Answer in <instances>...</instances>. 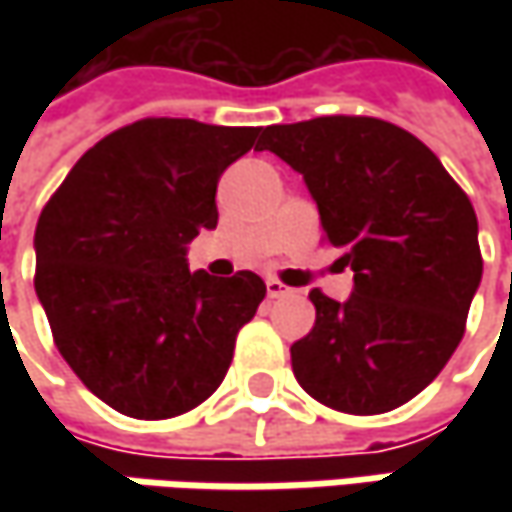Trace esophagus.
<instances>
[{"mask_svg": "<svg viewBox=\"0 0 512 512\" xmlns=\"http://www.w3.org/2000/svg\"><path fill=\"white\" fill-rule=\"evenodd\" d=\"M265 285H267V296H270V299H282V296H290V293H293V287L282 285L279 279H267Z\"/></svg>", "mask_w": 512, "mask_h": 512, "instance_id": "1", "label": "esophagus"}]
</instances>
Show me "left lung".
Returning <instances> with one entry per match:
<instances>
[{
  "mask_svg": "<svg viewBox=\"0 0 512 512\" xmlns=\"http://www.w3.org/2000/svg\"><path fill=\"white\" fill-rule=\"evenodd\" d=\"M302 173L353 293L310 290L316 325L290 347L296 382L353 416L387 413L433 382L482 282L476 210L436 153L370 116L270 125L262 145Z\"/></svg>",
  "mask_w": 512,
  "mask_h": 512,
  "instance_id": "left-lung-1",
  "label": "left lung"
}]
</instances>
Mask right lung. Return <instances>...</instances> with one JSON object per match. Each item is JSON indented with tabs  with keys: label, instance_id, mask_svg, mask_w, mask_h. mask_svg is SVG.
Returning a JSON list of instances; mask_svg holds the SVG:
<instances>
[{
	"label": "right lung",
	"instance_id": "1",
	"mask_svg": "<svg viewBox=\"0 0 512 512\" xmlns=\"http://www.w3.org/2000/svg\"><path fill=\"white\" fill-rule=\"evenodd\" d=\"M262 128L142 119L73 165L39 216L36 296L53 342L93 396L133 419H170L222 384L265 282L187 270L219 222L216 185Z\"/></svg>",
	"mask_w": 512,
	"mask_h": 512
}]
</instances>
